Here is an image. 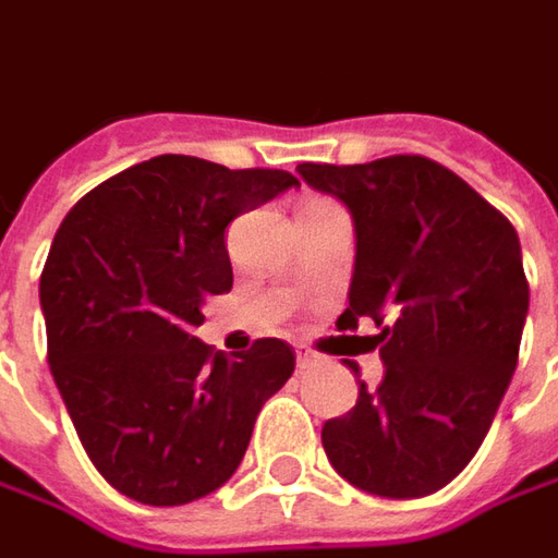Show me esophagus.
I'll list each match as a JSON object with an SVG mask.
<instances>
[{"mask_svg": "<svg viewBox=\"0 0 558 558\" xmlns=\"http://www.w3.org/2000/svg\"><path fill=\"white\" fill-rule=\"evenodd\" d=\"M322 355H318L316 349H310V345H298V367L306 371V367H316Z\"/></svg>", "mask_w": 558, "mask_h": 558, "instance_id": "esophagus-1", "label": "esophagus"}]
</instances>
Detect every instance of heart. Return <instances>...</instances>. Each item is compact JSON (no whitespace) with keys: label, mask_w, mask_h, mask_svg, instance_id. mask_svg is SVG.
Returning a JSON list of instances; mask_svg holds the SVG:
<instances>
[{"label":"heart","mask_w":558,"mask_h":558,"mask_svg":"<svg viewBox=\"0 0 558 558\" xmlns=\"http://www.w3.org/2000/svg\"><path fill=\"white\" fill-rule=\"evenodd\" d=\"M322 203H325V199H313V203H306V206H322Z\"/></svg>","instance_id":"heart-1"}]
</instances>
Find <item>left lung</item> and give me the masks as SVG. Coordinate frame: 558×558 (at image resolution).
<instances>
[{"label": "left lung", "mask_w": 558, "mask_h": 558, "mask_svg": "<svg viewBox=\"0 0 558 558\" xmlns=\"http://www.w3.org/2000/svg\"><path fill=\"white\" fill-rule=\"evenodd\" d=\"M298 172L352 213L355 272L337 325L374 318L386 364L379 389L359 383V403L325 422L328 462L371 495H432L477 456L517 371L529 313L520 236L422 155Z\"/></svg>", "instance_id": "obj_1"}]
</instances>
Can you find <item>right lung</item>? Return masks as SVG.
Masks as SVG:
<instances>
[{
    "label": "right lung",
    "mask_w": 558,
    "mask_h": 558,
    "mask_svg": "<svg viewBox=\"0 0 558 558\" xmlns=\"http://www.w3.org/2000/svg\"><path fill=\"white\" fill-rule=\"evenodd\" d=\"M294 184L160 155L96 184L57 230L38 282L48 364L87 459L126 498L175 507L228 483L294 374L276 337L236 359L194 337L233 286L228 225Z\"/></svg>",
    "instance_id": "right-lung-1"
}]
</instances>
